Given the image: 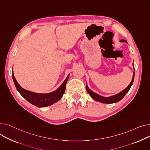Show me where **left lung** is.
Here are the masks:
<instances>
[{
    "label": "left lung",
    "instance_id": "left-lung-1",
    "mask_svg": "<svg viewBox=\"0 0 150 150\" xmlns=\"http://www.w3.org/2000/svg\"><path fill=\"white\" fill-rule=\"evenodd\" d=\"M120 42H127L125 40H121ZM134 66V65H133ZM134 74H135V71H134L133 73V79H132V81L131 82V83H129V85L126 88L125 90H123L122 91H121L120 93L112 96H110L108 97V98H105V97H103L101 96L98 94L95 93L94 92L92 91L91 90H90L88 87L87 85H86V89L87 92L89 93V94L91 96V98L98 102H100L103 103H116L119 101H120L121 99H123V98L125 96V94L128 92V91L129 90L131 86V85H133V81H134Z\"/></svg>",
    "mask_w": 150,
    "mask_h": 150
}]
</instances>
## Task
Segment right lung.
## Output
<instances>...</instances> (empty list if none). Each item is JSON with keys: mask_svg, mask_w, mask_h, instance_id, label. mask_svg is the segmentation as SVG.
Returning <instances> with one entry per match:
<instances>
[{"mask_svg": "<svg viewBox=\"0 0 150 150\" xmlns=\"http://www.w3.org/2000/svg\"><path fill=\"white\" fill-rule=\"evenodd\" d=\"M12 77L14 85L17 90L21 94V96L30 103L35 105L38 107H46L59 101L62 97L65 91V87L67 81L69 77V74L58 89L56 91L46 94L35 93L31 91L26 90L19 85L14 76L13 71L12 69Z\"/></svg>", "mask_w": 150, "mask_h": 150, "instance_id": "add662e5", "label": "right lung"}]
</instances>
